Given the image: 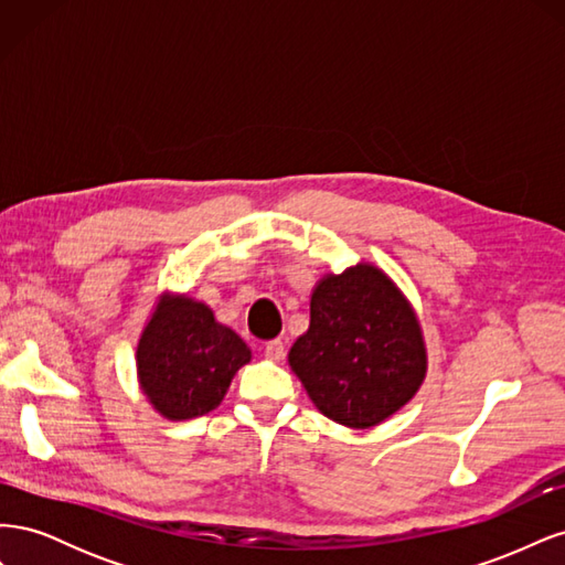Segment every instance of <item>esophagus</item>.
I'll use <instances>...</instances> for the list:
<instances>
[{
  "label": "esophagus",
  "instance_id": "obj_1",
  "mask_svg": "<svg viewBox=\"0 0 565 565\" xmlns=\"http://www.w3.org/2000/svg\"><path fill=\"white\" fill-rule=\"evenodd\" d=\"M264 355L268 358L270 363H280L282 358H285V347H282V341H280V339L266 341V347H264Z\"/></svg>",
  "mask_w": 565,
  "mask_h": 565
}]
</instances>
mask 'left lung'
Listing matches in <instances>:
<instances>
[{"label":"left lung","mask_w":565,"mask_h":565,"mask_svg":"<svg viewBox=\"0 0 565 565\" xmlns=\"http://www.w3.org/2000/svg\"><path fill=\"white\" fill-rule=\"evenodd\" d=\"M287 363L324 417L372 429L415 398L426 344L413 303L382 268L328 273L311 292V322Z\"/></svg>","instance_id":"1"}]
</instances>
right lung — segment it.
I'll return each instance as SVG.
<instances>
[{
  "label": "right lung",
  "mask_w": 565,
  "mask_h": 565,
  "mask_svg": "<svg viewBox=\"0 0 565 565\" xmlns=\"http://www.w3.org/2000/svg\"><path fill=\"white\" fill-rule=\"evenodd\" d=\"M252 361L245 341L214 318L207 303L164 295L136 344V377L164 419L183 422L212 413L235 372Z\"/></svg>",
  "instance_id": "add662e5"
}]
</instances>
